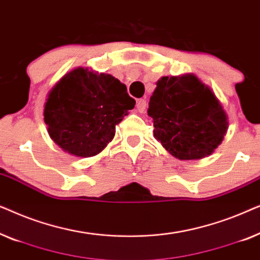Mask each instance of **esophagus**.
<instances>
[{
	"instance_id": "34e87169",
	"label": "esophagus",
	"mask_w": 260,
	"mask_h": 260,
	"mask_svg": "<svg viewBox=\"0 0 260 260\" xmlns=\"http://www.w3.org/2000/svg\"><path fill=\"white\" fill-rule=\"evenodd\" d=\"M145 105H147V102L144 101V99H138L137 103H136V108L138 110V112H144L145 110Z\"/></svg>"
}]
</instances>
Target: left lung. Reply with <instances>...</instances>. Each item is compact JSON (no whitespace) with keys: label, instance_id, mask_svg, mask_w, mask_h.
<instances>
[{"label":"left lung","instance_id":"obj_1","mask_svg":"<svg viewBox=\"0 0 260 260\" xmlns=\"http://www.w3.org/2000/svg\"><path fill=\"white\" fill-rule=\"evenodd\" d=\"M154 136L174 157L198 159L221 143L229 122L211 88L193 74L163 77L149 102Z\"/></svg>","mask_w":260,"mask_h":260}]
</instances>
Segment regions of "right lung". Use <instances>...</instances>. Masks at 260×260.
I'll return each mask as SVG.
<instances>
[{
  "instance_id": "add662e5",
  "label": "right lung",
  "mask_w": 260,
  "mask_h": 260,
  "mask_svg": "<svg viewBox=\"0 0 260 260\" xmlns=\"http://www.w3.org/2000/svg\"><path fill=\"white\" fill-rule=\"evenodd\" d=\"M135 102L115 77L77 69L67 73L49 92L45 123L53 141L79 157L101 152L115 136Z\"/></svg>"
}]
</instances>
